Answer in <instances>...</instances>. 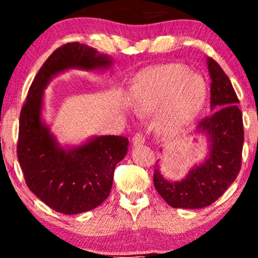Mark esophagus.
Wrapping results in <instances>:
<instances>
[{"label":"esophagus","instance_id":"34e87169","mask_svg":"<svg viewBox=\"0 0 258 258\" xmlns=\"http://www.w3.org/2000/svg\"><path fill=\"white\" fill-rule=\"evenodd\" d=\"M132 143H133V146H141V144L146 143V138H144L143 132L136 133L135 137H133V139H132Z\"/></svg>","mask_w":258,"mask_h":258}]
</instances>
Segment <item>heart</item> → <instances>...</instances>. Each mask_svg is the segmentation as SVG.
I'll list each match as a JSON object with an SVG mask.
<instances>
[{
  "instance_id": "obj_1",
  "label": "heart",
  "mask_w": 258,
  "mask_h": 258,
  "mask_svg": "<svg viewBox=\"0 0 258 258\" xmlns=\"http://www.w3.org/2000/svg\"><path fill=\"white\" fill-rule=\"evenodd\" d=\"M206 96L201 76L182 64L160 65L136 79L132 100L139 114L163 110L156 119L162 135H179L194 120Z\"/></svg>"
}]
</instances>
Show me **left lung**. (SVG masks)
Masks as SVG:
<instances>
[{
	"mask_svg": "<svg viewBox=\"0 0 258 258\" xmlns=\"http://www.w3.org/2000/svg\"><path fill=\"white\" fill-rule=\"evenodd\" d=\"M207 68L214 112L200 121L198 131L209 136V158L191 168L179 182H168L159 168L154 171L155 189L174 209H203L211 205L235 180L241 168L244 128L239 99L229 78L215 59L207 58Z\"/></svg>",
	"mask_w": 258,
	"mask_h": 258,
	"instance_id": "obj_1",
	"label": "left lung"
}]
</instances>
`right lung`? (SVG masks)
Listing matches in <instances>:
<instances>
[{
    "mask_svg": "<svg viewBox=\"0 0 258 258\" xmlns=\"http://www.w3.org/2000/svg\"><path fill=\"white\" fill-rule=\"evenodd\" d=\"M110 63L106 55L85 43L63 44L38 70L20 111L17 155L25 183L38 199L60 214L90 211L109 197L115 166L125 158L128 139L100 136L73 149L59 147L41 120L43 90L53 76L67 69L96 70Z\"/></svg>",
    "mask_w": 258,
    "mask_h": 258,
    "instance_id": "obj_1",
    "label": "right lung"
}]
</instances>
